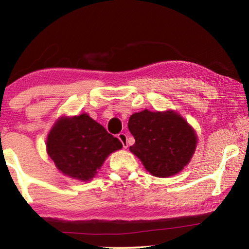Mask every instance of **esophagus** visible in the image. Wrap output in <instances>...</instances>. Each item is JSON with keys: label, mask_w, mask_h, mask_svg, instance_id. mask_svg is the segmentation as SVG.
Here are the masks:
<instances>
[{"label": "esophagus", "mask_w": 249, "mask_h": 249, "mask_svg": "<svg viewBox=\"0 0 249 249\" xmlns=\"http://www.w3.org/2000/svg\"><path fill=\"white\" fill-rule=\"evenodd\" d=\"M117 138L121 141L122 144H123V147L124 148H127L128 147V142H127V135H126L125 133H120L119 136H117Z\"/></svg>", "instance_id": "1"}]
</instances>
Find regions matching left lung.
Listing matches in <instances>:
<instances>
[{
  "instance_id": "left-lung-1",
  "label": "left lung",
  "mask_w": 249,
  "mask_h": 249,
  "mask_svg": "<svg viewBox=\"0 0 249 249\" xmlns=\"http://www.w3.org/2000/svg\"><path fill=\"white\" fill-rule=\"evenodd\" d=\"M128 129L135 138L129 150L156 177L176 175L187 166L195 153V130L182 117L169 112L135 113L129 117Z\"/></svg>"
}]
</instances>
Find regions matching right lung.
<instances>
[{
	"mask_svg": "<svg viewBox=\"0 0 249 249\" xmlns=\"http://www.w3.org/2000/svg\"><path fill=\"white\" fill-rule=\"evenodd\" d=\"M123 145L88 114L61 117L47 138V153L62 174L88 181L105 158Z\"/></svg>",
	"mask_w": 249,
	"mask_h": 249,
	"instance_id": "right-lung-1",
	"label": "right lung"
}]
</instances>
